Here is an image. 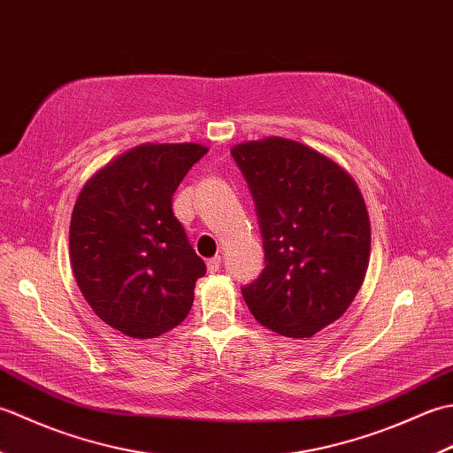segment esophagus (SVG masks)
Wrapping results in <instances>:
<instances>
[{
	"label": "esophagus",
	"instance_id": "esophagus-1",
	"mask_svg": "<svg viewBox=\"0 0 453 453\" xmlns=\"http://www.w3.org/2000/svg\"><path fill=\"white\" fill-rule=\"evenodd\" d=\"M206 266H208V273H210V274H214V273H218V271H219V266H221V257H219V255H216V257H211V258H208V263H206Z\"/></svg>",
	"mask_w": 453,
	"mask_h": 453
}]
</instances>
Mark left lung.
Here are the masks:
<instances>
[{"instance_id":"8db88e82","label":"left lung","mask_w":453,"mask_h":453,"mask_svg":"<svg viewBox=\"0 0 453 453\" xmlns=\"http://www.w3.org/2000/svg\"><path fill=\"white\" fill-rule=\"evenodd\" d=\"M251 192L265 268L242 288L255 319L307 339L346 311L364 282L370 219L352 177L323 153L284 138L232 150Z\"/></svg>"}]
</instances>
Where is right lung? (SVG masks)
Segmentation results:
<instances>
[{
    "label": "right lung",
    "instance_id": "add662e5",
    "mask_svg": "<svg viewBox=\"0 0 453 453\" xmlns=\"http://www.w3.org/2000/svg\"><path fill=\"white\" fill-rule=\"evenodd\" d=\"M208 148L146 143L85 182L73 206L70 255L91 310L132 339H153L190 311L206 265L171 202Z\"/></svg>",
    "mask_w": 453,
    "mask_h": 453
}]
</instances>
